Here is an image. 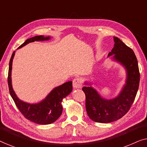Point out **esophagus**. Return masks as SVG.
<instances>
[{"mask_svg": "<svg viewBox=\"0 0 147 147\" xmlns=\"http://www.w3.org/2000/svg\"><path fill=\"white\" fill-rule=\"evenodd\" d=\"M73 86L74 88H81L82 86V80L79 78H74L73 80Z\"/></svg>", "mask_w": 147, "mask_h": 147, "instance_id": "obj_1", "label": "esophagus"}]
</instances>
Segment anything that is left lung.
Listing matches in <instances>:
<instances>
[{
	"instance_id": "obj_1",
	"label": "left lung",
	"mask_w": 147,
	"mask_h": 147,
	"mask_svg": "<svg viewBox=\"0 0 147 147\" xmlns=\"http://www.w3.org/2000/svg\"><path fill=\"white\" fill-rule=\"evenodd\" d=\"M114 46L108 56L114 55L113 59L124 66L127 72L126 84L119 95L113 99L106 100L92 86L82 88L86 95L88 116L93 121L100 123L116 121L125 115L133 104L139 86V69L133 50L118 37H114Z\"/></svg>"
}]
</instances>
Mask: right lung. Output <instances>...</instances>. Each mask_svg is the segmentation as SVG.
<instances>
[{
  "label": "right lung",
  "instance_id": "right-lung-1",
  "mask_svg": "<svg viewBox=\"0 0 147 147\" xmlns=\"http://www.w3.org/2000/svg\"><path fill=\"white\" fill-rule=\"evenodd\" d=\"M50 37H43V35L35 36L26 40L18 49L21 48L27 44L34 41L49 40ZM14 51L10 59L9 74H8V85L9 92L14 102L21 112V114L30 121L39 124H49L57 120L62 113L61 102L64 98L71 93L72 91V82L69 81L62 85L54 88L48 94L45 99L37 104H29L19 100L14 92L11 84L12 63L15 55Z\"/></svg>",
  "mask_w": 147,
  "mask_h": 147
}]
</instances>
